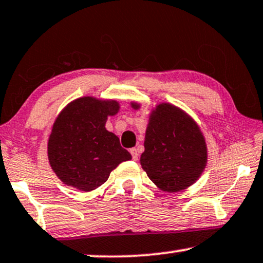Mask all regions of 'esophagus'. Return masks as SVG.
I'll list each match as a JSON object with an SVG mask.
<instances>
[{
    "label": "esophagus",
    "mask_w": 263,
    "mask_h": 263,
    "mask_svg": "<svg viewBox=\"0 0 263 263\" xmlns=\"http://www.w3.org/2000/svg\"><path fill=\"white\" fill-rule=\"evenodd\" d=\"M129 153L132 154V159H134L135 161H137V160H138V157H139L138 149H136V148H132L131 150H129Z\"/></svg>",
    "instance_id": "obj_1"
}]
</instances>
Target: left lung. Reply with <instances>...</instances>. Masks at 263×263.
Here are the masks:
<instances>
[{"instance_id": "1", "label": "left lung", "mask_w": 263, "mask_h": 263, "mask_svg": "<svg viewBox=\"0 0 263 263\" xmlns=\"http://www.w3.org/2000/svg\"><path fill=\"white\" fill-rule=\"evenodd\" d=\"M135 110L142 104L129 102ZM142 168L164 192L185 190L198 180L207 166L208 148L195 119L172 103L161 102L149 111Z\"/></svg>"}]
</instances>
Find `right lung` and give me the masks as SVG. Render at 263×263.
Instances as JSON below:
<instances>
[{
    "instance_id": "add662e5",
    "label": "right lung",
    "mask_w": 263,
    "mask_h": 263,
    "mask_svg": "<svg viewBox=\"0 0 263 263\" xmlns=\"http://www.w3.org/2000/svg\"><path fill=\"white\" fill-rule=\"evenodd\" d=\"M120 110L114 99L84 96L69 102L52 124L48 160L62 183L90 192L106 183L124 161L132 159L117 135L106 128L109 117Z\"/></svg>"
}]
</instances>
